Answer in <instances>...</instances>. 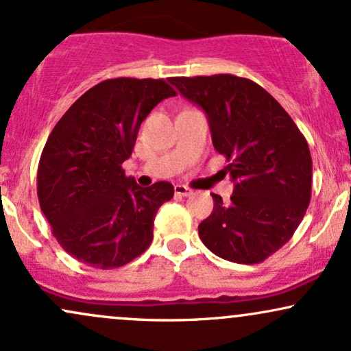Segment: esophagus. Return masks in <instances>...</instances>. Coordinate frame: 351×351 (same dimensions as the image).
<instances>
[{
	"label": "esophagus",
	"mask_w": 351,
	"mask_h": 351,
	"mask_svg": "<svg viewBox=\"0 0 351 351\" xmlns=\"http://www.w3.org/2000/svg\"><path fill=\"white\" fill-rule=\"evenodd\" d=\"M175 195L178 196H191L193 195V189H189L184 184H176L175 186Z\"/></svg>",
	"instance_id": "obj_1"
}]
</instances>
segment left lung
<instances>
[{
  "instance_id": "left-lung-1",
  "label": "left lung",
  "mask_w": 351,
  "mask_h": 351,
  "mask_svg": "<svg viewBox=\"0 0 351 351\" xmlns=\"http://www.w3.org/2000/svg\"><path fill=\"white\" fill-rule=\"evenodd\" d=\"M208 117L213 145L234 181L231 203L213 193V213L198 226L223 259L259 264L293 236L312 195L308 143L291 115L252 80L231 74L170 77Z\"/></svg>"
}]
</instances>
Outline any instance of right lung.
Returning <instances> with one entry per match:
<instances>
[{
	"instance_id": "add662e5",
	"label": "right lung",
	"mask_w": 351,
	"mask_h": 351,
	"mask_svg": "<svg viewBox=\"0 0 351 351\" xmlns=\"http://www.w3.org/2000/svg\"><path fill=\"white\" fill-rule=\"evenodd\" d=\"M176 90L163 79H107L52 128L38 167V198L60 247L97 269L122 267L148 249L153 219L175 195L125 176L140 125Z\"/></svg>"
}]
</instances>
